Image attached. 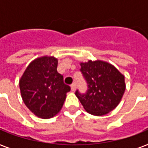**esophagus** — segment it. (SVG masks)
Returning <instances> with one entry per match:
<instances>
[{
	"mask_svg": "<svg viewBox=\"0 0 148 148\" xmlns=\"http://www.w3.org/2000/svg\"><path fill=\"white\" fill-rule=\"evenodd\" d=\"M71 87L72 91H75V90H76V88H77L76 83H73V84H72Z\"/></svg>",
	"mask_w": 148,
	"mask_h": 148,
	"instance_id": "1",
	"label": "esophagus"
}]
</instances>
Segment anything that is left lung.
I'll use <instances>...</instances> for the list:
<instances>
[{
	"instance_id": "left-lung-1",
	"label": "left lung",
	"mask_w": 148,
	"mask_h": 148,
	"mask_svg": "<svg viewBox=\"0 0 148 148\" xmlns=\"http://www.w3.org/2000/svg\"><path fill=\"white\" fill-rule=\"evenodd\" d=\"M81 71L88 84V90L75 95L86 111L95 116L107 114L114 109L126 88L124 76L109 63L103 60L81 63Z\"/></svg>"
}]
</instances>
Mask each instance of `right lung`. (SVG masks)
I'll list each match as a JSON object with an SVG mask.
<instances>
[{
  "mask_svg": "<svg viewBox=\"0 0 148 148\" xmlns=\"http://www.w3.org/2000/svg\"><path fill=\"white\" fill-rule=\"evenodd\" d=\"M58 60L44 56L31 61L20 79L19 86L24 103L38 117L48 119L62 108L70 86L57 71Z\"/></svg>",
  "mask_w": 148,
  "mask_h": 148,
  "instance_id": "add662e5",
  "label": "right lung"
}]
</instances>
